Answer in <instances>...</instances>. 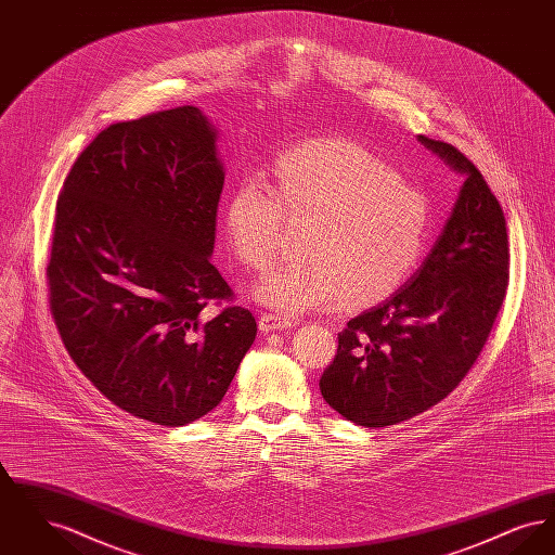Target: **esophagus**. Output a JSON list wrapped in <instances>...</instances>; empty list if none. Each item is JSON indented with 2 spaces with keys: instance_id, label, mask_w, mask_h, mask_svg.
<instances>
[{
  "instance_id": "34e87169",
  "label": "esophagus",
  "mask_w": 555,
  "mask_h": 555,
  "mask_svg": "<svg viewBox=\"0 0 555 555\" xmlns=\"http://www.w3.org/2000/svg\"><path fill=\"white\" fill-rule=\"evenodd\" d=\"M293 326V320L289 318L281 317V314H272V312H264L260 314V328L266 333H272V331H285Z\"/></svg>"
}]
</instances>
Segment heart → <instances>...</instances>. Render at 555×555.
I'll list each match as a JSON object with an SVG mask.
<instances>
[{
	"label": "heart",
	"mask_w": 555,
	"mask_h": 555,
	"mask_svg": "<svg viewBox=\"0 0 555 555\" xmlns=\"http://www.w3.org/2000/svg\"><path fill=\"white\" fill-rule=\"evenodd\" d=\"M314 220L308 262L272 268L254 295L285 314L376 304L396 293L423 258L430 204L387 159L351 139H317L276 159L270 185L243 175L222 224L241 264L262 270L279 256L285 224Z\"/></svg>",
	"instance_id": "1"
}]
</instances>
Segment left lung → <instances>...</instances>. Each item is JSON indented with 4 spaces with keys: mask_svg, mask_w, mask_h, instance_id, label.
Masks as SVG:
<instances>
[{
    "mask_svg": "<svg viewBox=\"0 0 555 555\" xmlns=\"http://www.w3.org/2000/svg\"><path fill=\"white\" fill-rule=\"evenodd\" d=\"M418 139L464 175V185L423 266L387 301L347 322L320 378L326 403L366 428L410 421L462 383L509 279L505 216L485 177L451 143Z\"/></svg>",
    "mask_w": 555,
    "mask_h": 555,
    "instance_id": "1",
    "label": "left lung"
}]
</instances>
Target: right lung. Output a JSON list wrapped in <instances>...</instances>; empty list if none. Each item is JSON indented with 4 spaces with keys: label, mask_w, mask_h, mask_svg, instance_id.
I'll return each mask as SVG.
<instances>
[{
    "label": "right lung",
    "mask_w": 555,
    "mask_h": 555,
    "mask_svg": "<svg viewBox=\"0 0 555 555\" xmlns=\"http://www.w3.org/2000/svg\"><path fill=\"white\" fill-rule=\"evenodd\" d=\"M224 185L216 129L195 106L100 132L57 197L50 308L66 351L114 405L185 426L227 393L256 318L222 306L211 264Z\"/></svg>",
    "instance_id": "right-lung-1"
}]
</instances>
